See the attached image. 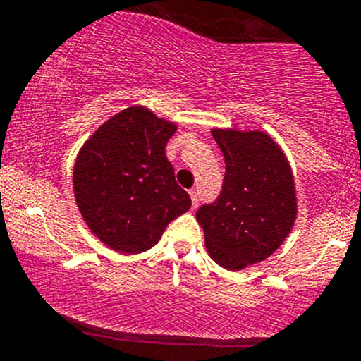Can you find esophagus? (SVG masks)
<instances>
[{
	"instance_id": "esophagus-1",
	"label": "esophagus",
	"mask_w": 361,
	"mask_h": 361,
	"mask_svg": "<svg viewBox=\"0 0 361 361\" xmlns=\"http://www.w3.org/2000/svg\"><path fill=\"white\" fill-rule=\"evenodd\" d=\"M190 197H192V205H193V209H197L198 202H200V197H198L197 190H190Z\"/></svg>"
}]
</instances>
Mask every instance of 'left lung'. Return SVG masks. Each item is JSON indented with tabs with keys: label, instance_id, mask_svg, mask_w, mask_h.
Here are the masks:
<instances>
[{
	"label": "left lung",
	"instance_id": "1",
	"mask_svg": "<svg viewBox=\"0 0 361 361\" xmlns=\"http://www.w3.org/2000/svg\"><path fill=\"white\" fill-rule=\"evenodd\" d=\"M226 161L222 190L197 210L207 251L238 271L279 250L297 215L287 157L263 132L212 130Z\"/></svg>",
	"mask_w": 361,
	"mask_h": 361
}]
</instances>
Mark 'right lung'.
Returning <instances> with one entry per match:
<instances>
[{
	"label": "right lung",
	"mask_w": 361,
	"mask_h": 361,
	"mask_svg": "<svg viewBox=\"0 0 361 361\" xmlns=\"http://www.w3.org/2000/svg\"><path fill=\"white\" fill-rule=\"evenodd\" d=\"M176 126L144 106L114 115L81 149L74 166L80 212L98 238L118 252H142L192 207L176 183L166 144Z\"/></svg>",
	"instance_id": "obj_1"
}]
</instances>
